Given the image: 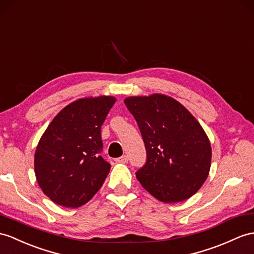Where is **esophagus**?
Wrapping results in <instances>:
<instances>
[{"instance_id": "34e87169", "label": "esophagus", "mask_w": 254, "mask_h": 254, "mask_svg": "<svg viewBox=\"0 0 254 254\" xmlns=\"http://www.w3.org/2000/svg\"><path fill=\"white\" fill-rule=\"evenodd\" d=\"M117 163H128V156L127 155H123L120 158H116Z\"/></svg>"}]
</instances>
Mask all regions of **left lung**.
I'll return each instance as SVG.
<instances>
[{"label": "left lung", "mask_w": 254, "mask_h": 254, "mask_svg": "<svg viewBox=\"0 0 254 254\" xmlns=\"http://www.w3.org/2000/svg\"><path fill=\"white\" fill-rule=\"evenodd\" d=\"M143 138L146 163L135 177L158 200L190 198L205 183L211 145L200 124L176 99L162 94L126 98Z\"/></svg>", "instance_id": "obj_1"}]
</instances>
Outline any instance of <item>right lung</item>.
<instances>
[{
	"label": "right lung",
	"instance_id": "right-lung-1",
	"mask_svg": "<svg viewBox=\"0 0 254 254\" xmlns=\"http://www.w3.org/2000/svg\"><path fill=\"white\" fill-rule=\"evenodd\" d=\"M116 99H77L49 124L34 154L41 190L59 206L77 208L89 201L108 177L111 165L100 156L101 126Z\"/></svg>",
	"mask_w": 254,
	"mask_h": 254
}]
</instances>
